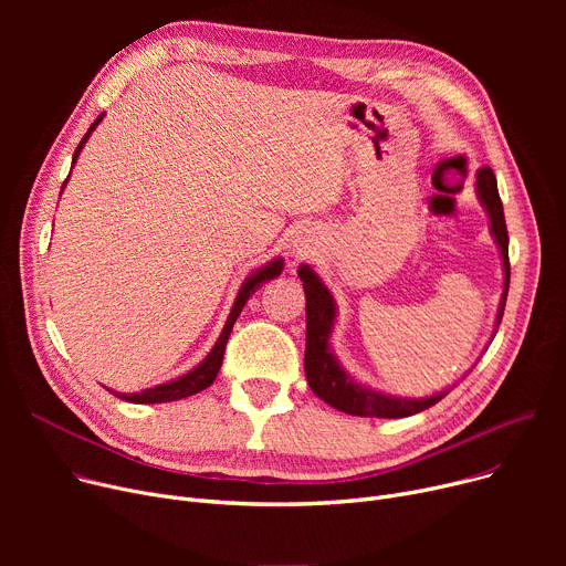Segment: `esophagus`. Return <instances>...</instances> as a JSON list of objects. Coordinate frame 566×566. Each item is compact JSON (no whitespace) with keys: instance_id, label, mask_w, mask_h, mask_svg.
Returning <instances> with one entry per match:
<instances>
[{"instance_id":"esophagus-1","label":"esophagus","mask_w":566,"mask_h":566,"mask_svg":"<svg viewBox=\"0 0 566 566\" xmlns=\"http://www.w3.org/2000/svg\"><path fill=\"white\" fill-rule=\"evenodd\" d=\"M293 248H295V252L303 254V252H307V250H310V241H307V238H295V241H293Z\"/></svg>"}]
</instances>
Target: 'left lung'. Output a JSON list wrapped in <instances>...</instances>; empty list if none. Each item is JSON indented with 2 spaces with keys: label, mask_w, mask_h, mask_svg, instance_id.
<instances>
[{
  "label": "left lung",
  "mask_w": 566,
  "mask_h": 566,
  "mask_svg": "<svg viewBox=\"0 0 566 566\" xmlns=\"http://www.w3.org/2000/svg\"><path fill=\"white\" fill-rule=\"evenodd\" d=\"M474 192H478V199L489 216V229L502 261L504 284H502V295H500V305H497L495 325H493V328H497L504 314V303H507V291H510V235H507V224H504L497 181L491 167L478 169V174H474ZM298 277L303 282L305 301H307L305 305V314H307L305 376L312 392L318 399H323L325 403L342 412L358 415V418L399 420L420 410H427L454 388V385H450V388H442L429 397H397V395L374 390L371 385H365L355 376H350L339 363L331 342L335 333V323H337L335 295L331 293L328 286H325V282L310 263L298 265Z\"/></svg>",
  "instance_id": "obj_1"
}]
</instances>
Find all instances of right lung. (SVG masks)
<instances>
[{
    "mask_svg": "<svg viewBox=\"0 0 566 566\" xmlns=\"http://www.w3.org/2000/svg\"><path fill=\"white\" fill-rule=\"evenodd\" d=\"M103 116H105V112L98 114L96 122H94L92 126H88L86 135L82 137V142H80L77 148H75L73 165H71V167H75V163H77V158H80V154H82L84 144L88 142V137H92V133L98 128V124L103 122ZM69 176H71V174H69ZM66 184H69V181H64L62 190L66 188ZM282 271H284V259H282V256H275V259H271L268 263L259 265L256 271H252V273L243 280L241 289H238V293H235V301H233V305H231V312H229V316H227V323H224V328H222L218 342L213 344L211 353H208L206 358H203L197 367H192V369L186 371L184 376L171 378V380L160 382V385H154V388H146V390H142V392L124 395V392H114V390H109V388H107V390H109L114 397L124 399V401H130V403H167V401H178V399H186V397H192V395L206 390L208 385H213V380L218 378V371H220L222 358H224V346H227V339H229V335H231V328H233L235 318L241 316L245 303L252 298V293H254L256 289H261L265 282H271V280L280 277Z\"/></svg>",
    "mask_w": 566,
    "mask_h": 566,
    "instance_id": "1",
    "label": "right lung"
}]
</instances>
